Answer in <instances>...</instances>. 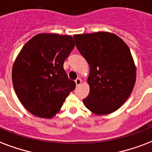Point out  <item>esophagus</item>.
I'll return each mask as SVG.
<instances>
[{
    "instance_id": "1",
    "label": "esophagus",
    "mask_w": 152,
    "mask_h": 152,
    "mask_svg": "<svg viewBox=\"0 0 152 152\" xmlns=\"http://www.w3.org/2000/svg\"><path fill=\"white\" fill-rule=\"evenodd\" d=\"M75 82H76V86H79V85H80V84H81L82 80H81V79H80V78H77V79H76V80H75Z\"/></svg>"
}]
</instances>
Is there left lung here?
<instances>
[{
	"label": "left lung",
	"mask_w": 152,
	"mask_h": 152,
	"mask_svg": "<svg viewBox=\"0 0 152 152\" xmlns=\"http://www.w3.org/2000/svg\"><path fill=\"white\" fill-rule=\"evenodd\" d=\"M76 48L89 65V93L83 103L96 115L113 113L132 93L136 66L130 48L115 34H74Z\"/></svg>",
	"instance_id": "left-lung-1"
}]
</instances>
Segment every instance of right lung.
Instances as JSON below:
<instances>
[{"label":"right lung","mask_w":152,"mask_h":152,"mask_svg":"<svg viewBox=\"0 0 152 152\" xmlns=\"http://www.w3.org/2000/svg\"><path fill=\"white\" fill-rule=\"evenodd\" d=\"M75 47L72 36L39 34L23 46L12 69L13 88L22 105L33 115L51 118L76 88L64 69Z\"/></svg>","instance_id":"add662e5"}]
</instances>
